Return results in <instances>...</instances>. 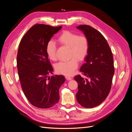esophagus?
<instances>
[{
    "label": "esophagus",
    "instance_id": "obj_1",
    "mask_svg": "<svg viewBox=\"0 0 132 132\" xmlns=\"http://www.w3.org/2000/svg\"><path fill=\"white\" fill-rule=\"evenodd\" d=\"M65 78H66V79L68 80H71L72 79V78L70 77H68V76H66Z\"/></svg>",
    "mask_w": 132,
    "mask_h": 132
}]
</instances>
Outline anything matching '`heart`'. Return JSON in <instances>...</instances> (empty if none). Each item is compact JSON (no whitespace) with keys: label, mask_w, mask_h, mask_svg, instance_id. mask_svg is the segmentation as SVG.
<instances>
[{"label":"heart","mask_w":132,"mask_h":132,"mask_svg":"<svg viewBox=\"0 0 132 132\" xmlns=\"http://www.w3.org/2000/svg\"><path fill=\"white\" fill-rule=\"evenodd\" d=\"M58 42L63 46L69 48L68 61L61 62L55 67L57 73L69 76L72 74L78 67V61H82L87 57L89 50V41L84 35H79L69 31H65L57 38ZM56 45L50 41L47 43L46 50L48 58L55 61L57 59Z\"/></svg>","instance_id":"1"}]
</instances>
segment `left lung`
I'll return each mask as SVG.
<instances>
[{
    "label": "left lung",
    "mask_w": 132,
    "mask_h": 132,
    "mask_svg": "<svg viewBox=\"0 0 132 132\" xmlns=\"http://www.w3.org/2000/svg\"><path fill=\"white\" fill-rule=\"evenodd\" d=\"M89 41V50L80 71L89 79L78 75L74 77L78 84L77 101L85 108L97 106L110 93L114 73L113 58L106 39L99 31L90 26L79 25Z\"/></svg>",
    "instance_id": "obj_1"
}]
</instances>
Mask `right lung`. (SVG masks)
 Masks as SVG:
<instances>
[{"label":"right lung","instance_id":"right-lung-1","mask_svg":"<svg viewBox=\"0 0 132 132\" xmlns=\"http://www.w3.org/2000/svg\"><path fill=\"white\" fill-rule=\"evenodd\" d=\"M62 26L44 24L32 26L20 42L17 68L22 91L31 104L40 109L52 107L59 100V90L65 81L63 75L48 77L53 69L46 47Z\"/></svg>","mask_w":132,"mask_h":132}]
</instances>
